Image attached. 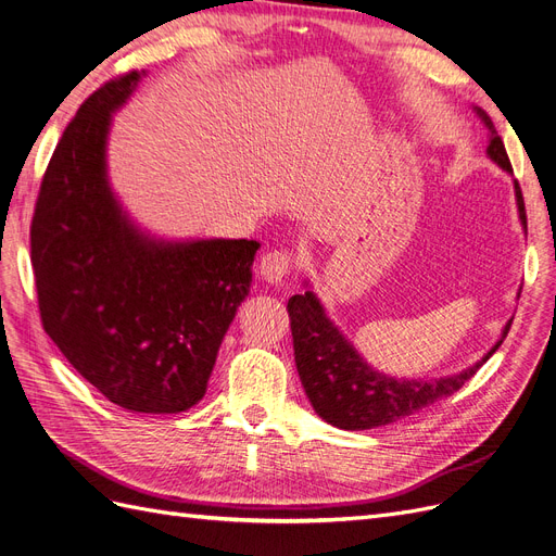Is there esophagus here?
<instances>
[{
    "instance_id": "obj_1",
    "label": "esophagus",
    "mask_w": 556,
    "mask_h": 556,
    "mask_svg": "<svg viewBox=\"0 0 556 556\" xmlns=\"http://www.w3.org/2000/svg\"><path fill=\"white\" fill-rule=\"evenodd\" d=\"M293 270V252L273 250L263 254L258 263V273L267 283H281V279Z\"/></svg>"
}]
</instances>
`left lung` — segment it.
<instances>
[{
	"instance_id": "8db88e82",
	"label": "left lung",
	"mask_w": 556,
	"mask_h": 556,
	"mask_svg": "<svg viewBox=\"0 0 556 556\" xmlns=\"http://www.w3.org/2000/svg\"><path fill=\"white\" fill-rule=\"evenodd\" d=\"M485 128L490 130L488 155L495 160L502 169L513 174L504 141L495 130V123L483 112L477 110ZM516 197L520 219L527 229V213L520 182L516 180ZM289 318L293 332V351L298 374L306 396H309L316 413L337 428L343 430H366L384 424H394L409 415H417L428 405H433L451 394L475 376L479 368L492 357L502 341L506 339L510 323L504 327L502 341L492 351L469 366L458 376H448L440 380H396L374 371L348 343L337 327L327 320L320 302L314 293L293 295L289 300Z\"/></svg>"
}]
</instances>
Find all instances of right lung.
<instances>
[{
  "label": "right lung",
  "mask_w": 556,
  "mask_h": 556,
  "mask_svg": "<svg viewBox=\"0 0 556 556\" xmlns=\"http://www.w3.org/2000/svg\"><path fill=\"white\" fill-rule=\"evenodd\" d=\"M137 79L105 81L61 135L34 205L31 267L40 323L75 371L130 413L176 415L205 394L261 244L153 242L121 215L105 137Z\"/></svg>",
  "instance_id": "add662e5"
}]
</instances>
